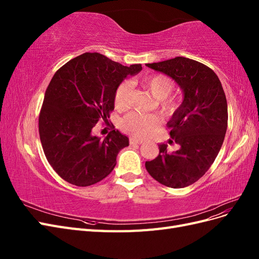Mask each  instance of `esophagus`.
<instances>
[{
  "instance_id": "1",
  "label": "esophagus",
  "mask_w": 259,
  "mask_h": 259,
  "mask_svg": "<svg viewBox=\"0 0 259 259\" xmlns=\"http://www.w3.org/2000/svg\"><path fill=\"white\" fill-rule=\"evenodd\" d=\"M143 143H144L143 139H138V138H135V137H130V144L131 145H140Z\"/></svg>"
}]
</instances>
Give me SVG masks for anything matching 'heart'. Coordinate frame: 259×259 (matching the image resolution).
Here are the masks:
<instances>
[{"label": "heart", "mask_w": 259, "mask_h": 259, "mask_svg": "<svg viewBox=\"0 0 259 259\" xmlns=\"http://www.w3.org/2000/svg\"><path fill=\"white\" fill-rule=\"evenodd\" d=\"M143 83L156 99L161 100V109L163 112H173L178 108L179 104L177 99L168 97L175 86L174 81L169 76L155 73L145 77ZM133 95H134V86L132 82L128 80L121 82L114 93V105L116 109L121 111L127 110L132 105ZM121 126L132 136L145 138L151 135L160 126V119L154 114L134 111L123 117Z\"/></svg>", "instance_id": "obj_1"}]
</instances>
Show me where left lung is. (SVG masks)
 Here are the masks:
<instances>
[{
	"label": "left lung",
	"instance_id": "8db88e82",
	"mask_svg": "<svg viewBox=\"0 0 259 259\" xmlns=\"http://www.w3.org/2000/svg\"><path fill=\"white\" fill-rule=\"evenodd\" d=\"M147 67L174 79L184 92V101L167 123L169 135L179 149L169 152L159 145V155L146 162L148 173L169 188H185L204 175L223 146L228 107L216 73L201 62L175 57Z\"/></svg>",
	"mask_w": 259,
	"mask_h": 259
}]
</instances>
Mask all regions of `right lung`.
<instances>
[{
  "instance_id": "right-lung-1",
  "label": "right lung",
  "mask_w": 259,
  "mask_h": 259,
  "mask_svg": "<svg viewBox=\"0 0 259 259\" xmlns=\"http://www.w3.org/2000/svg\"><path fill=\"white\" fill-rule=\"evenodd\" d=\"M142 69L122 66L99 53H84L54 74L38 115V134L51 166L69 184H97L114 168L128 138L113 130L100 139L94 136V127L99 121L108 123L116 88Z\"/></svg>"
}]
</instances>
